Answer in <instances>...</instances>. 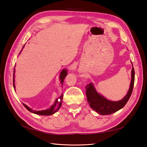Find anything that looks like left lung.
Instances as JSON below:
<instances>
[{"mask_svg":"<svg viewBox=\"0 0 147 147\" xmlns=\"http://www.w3.org/2000/svg\"><path fill=\"white\" fill-rule=\"evenodd\" d=\"M133 66V64H132ZM135 82V70L133 66L131 70V81L129 89L124 98L119 101H111L97 92L93 84L90 83L86 86V96L87 102L90 107L100 115H111L121 108L126 105L130 96L131 95Z\"/></svg>","mask_w":147,"mask_h":147,"instance_id":"1","label":"left lung"}]
</instances>
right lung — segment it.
Returning a JSON list of instances; mask_svg holds the SVG:
<instances>
[{
	"instance_id": "right-lung-1",
	"label": "right lung",
	"mask_w": 147,
	"mask_h": 147,
	"mask_svg": "<svg viewBox=\"0 0 147 147\" xmlns=\"http://www.w3.org/2000/svg\"><path fill=\"white\" fill-rule=\"evenodd\" d=\"M24 47V45L22 47L23 48ZM21 53V52H20ZM14 72H15V69L14 70V74H13V86H14V88L15 89V84H14ZM67 76V71L64 69L62 71H61V72L60 74V79L61 81V86H62V85L63 84L64 82V79L65 77ZM62 99H63V94L61 95L59 98L57 99L55 101V103L54 104H53L51 106V107L50 109H47V110H43V111H34L31 109V108H29L28 106H27L26 104L22 103L23 104V106L26 108L29 111H30L31 113H33L34 114H36V115H42V116H50L53 115V114L56 113L57 111L60 109V107L61 105V102H62Z\"/></svg>"
}]
</instances>
